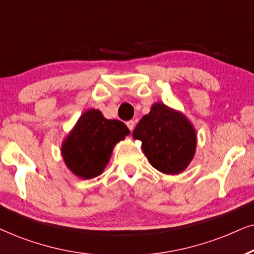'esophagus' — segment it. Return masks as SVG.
<instances>
[{
	"instance_id": "34e87169",
	"label": "esophagus",
	"mask_w": 254,
	"mask_h": 254,
	"mask_svg": "<svg viewBox=\"0 0 254 254\" xmlns=\"http://www.w3.org/2000/svg\"><path fill=\"white\" fill-rule=\"evenodd\" d=\"M127 127H129L130 131H132L133 127H134V121H127Z\"/></svg>"
}]
</instances>
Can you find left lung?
Masks as SVG:
<instances>
[{
	"label": "left lung",
	"mask_w": 254,
	"mask_h": 254,
	"mask_svg": "<svg viewBox=\"0 0 254 254\" xmlns=\"http://www.w3.org/2000/svg\"><path fill=\"white\" fill-rule=\"evenodd\" d=\"M151 165L166 174L181 173L194 157L196 134L184 115L155 103L133 130Z\"/></svg>",
	"instance_id": "obj_1"
}]
</instances>
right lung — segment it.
Wrapping results in <instances>:
<instances>
[{"label": "right lung", "instance_id": "right-lung-1", "mask_svg": "<svg viewBox=\"0 0 254 254\" xmlns=\"http://www.w3.org/2000/svg\"><path fill=\"white\" fill-rule=\"evenodd\" d=\"M123 122L107 120L100 110H88L63 145L67 167L82 179H93L102 173L114 145L129 134Z\"/></svg>", "mask_w": 254, "mask_h": 254}]
</instances>
